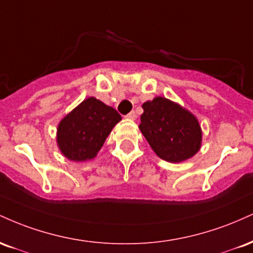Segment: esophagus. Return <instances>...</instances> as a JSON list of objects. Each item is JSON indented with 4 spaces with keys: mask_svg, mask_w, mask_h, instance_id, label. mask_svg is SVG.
I'll list each match as a JSON object with an SVG mask.
<instances>
[{
    "mask_svg": "<svg viewBox=\"0 0 253 253\" xmlns=\"http://www.w3.org/2000/svg\"><path fill=\"white\" fill-rule=\"evenodd\" d=\"M126 118L127 119H128V120H135V119H136V114H135V112H130L129 113V114H127L126 115Z\"/></svg>",
    "mask_w": 253,
    "mask_h": 253,
    "instance_id": "34e87169",
    "label": "esophagus"
}]
</instances>
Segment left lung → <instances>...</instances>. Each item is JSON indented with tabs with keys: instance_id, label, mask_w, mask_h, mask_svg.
<instances>
[{
	"instance_id": "1",
	"label": "left lung",
	"mask_w": 253,
	"mask_h": 253,
	"mask_svg": "<svg viewBox=\"0 0 253 253\" xmlns=\"http://www.w3.org/2000/svg\"><path fill=\"white\" fill-rule=\"evenodd\" d=\"M141 107L144 113L139 129L159 158L181 163L199 152L202 129L193 113L162 96L146 101Z\"/></svg>"
}]
</instances>
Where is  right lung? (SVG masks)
<instances>
[{
  "label": "right lung",
  "mask_w": 253,
  "mask_h": 253,
  "mask_svg": "<svg viewBox=\"0 0 253 253\" xmlns=\"http://www.w3.org/2000/svg\"><path fill=\"white\" fill-rule=\"evenodd\" d=\"M121 115L96 97H88L59 121L57 145L62 155L72 162L95 158Z\"/></svg>",
  "instance_id": "1"
}]
</instances>
